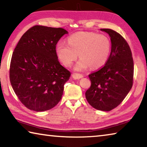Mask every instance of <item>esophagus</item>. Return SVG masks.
I'll list each match as a JSON object with an SVG mask.
<instances>
[{
    "label": "esophagus",
    "mask_w": 147,
    "mask_h": 147,
    "mask_svg": "<svg viewBox=\"0 0 147 147\" xmlns=\"http://www.w3.org/2000/svg\"><path fill=\"white\" fill-rule=\"evenodd\" d=\"M72 76H73V78L74 80H78L80 78H82L83 75L82 74H79V73H73V75H72Z\"/></svg>",
    "instance_id": "obj_1"
}]
</instances>
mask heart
<instances>
[{
    "instance_id": "b5f03b06",
    "label": "heart",
    "mask_w": 147,
    "mask_h": 147,
    "mask_svg": "<svg viewBox=\"0 0 147 147\" xmlns=\"http://www.w3.org/2000/svg\"><path fill=\"white\" fill-rule=\"evenodd\" d=\"M111 49V41L106 35L79 32L69 37L68 43L59 41L56 51L59 59L66 67L71 66L79 54L81 59L75 69L84 71L89 67L93 69L103 67L108 60Z\"/></svg>"
}]
</instances>
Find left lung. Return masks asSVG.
<instances>
[{
    "label": "left lung",
    "instance_id": "obj_1",
    "mask_svg": "<svg viewBox=\"0 0 147 147\" xmlns=\"http://www.w3.org/2000/svg\"><path fill=\"white\" fill-rule=\"evenodd\" d=\"M100 30L111 38V53L102 67L89 74L91 86L86 97L94 108L109 111L123 102L133 86L134 60L130 46L120 34Z\"/></svg>",
    "mask_w": 147,
    "mask_h": 147
}]
</instances>
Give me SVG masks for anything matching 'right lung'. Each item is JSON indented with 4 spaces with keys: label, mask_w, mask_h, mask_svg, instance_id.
<instances>
[{
    "label": "right lung",
    "mask_w": 147,
    "mask_h": 147,
    "mask_svg": "<svg viewBox=\"0 0 147 147\" xmlns=\"http://www.w3.org/2000/svg\"><path fill=\"white\" fill-rule=\"evenodd\" d=\"M67 33L62 28L34 26L14 49L9 80L19 100L30 110H49L61 100L71 73L59 63L56 46Z\"/></svg>",
    "instance_id": "right-lung-1"
}]
</instances>
